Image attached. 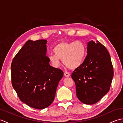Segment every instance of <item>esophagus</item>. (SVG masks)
<instances>
[{"instance_id": "1", "label": "esophagus", "mask_w": 123, "mask_h": 123, "mask_svg": "<svg viewBox=\"0 0 123 123\" xmlns=\"http://www.w3.org/2000/svg\"><path fill=\"white\" fill-rule=\"evenodd\" d=\"M64 75H65V77H69L70 76V74L68 72H65L64 74Z\"/></svg>"}]
</instances>
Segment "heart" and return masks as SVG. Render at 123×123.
<instances>
[{"label":"heart","mask_w":123,"mask_h":123,"mask_svg":"<svg viewBox=\"0 0 123 123\" xmlns=\"http://www.w3.org/2000/svg\"><path fill=\"white\" fill-rule=\"evenodd\" d=\"M54 54L49 55V62L53 67L58 68L61 60L64 64L70 69H74L82 64L86 53V47L82 42H62L53 49Z\"/></svg>","instance_id":"b5f03b06"}]
</instances>
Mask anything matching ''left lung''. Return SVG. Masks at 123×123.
<instances>
[{
    "label": "left lung",
    "mask_w": 123,
    "mask_h": 123,
    "mask_svg": "<svg viewBox=\"0 0 123 123\" xmlns=\"http://www.w3.org/2000/svg\"><path fill=\"white\" fill-rule=\"evenodd\" d=\"M113 76V64L105 46L98 41L89 42L84 61L71 75L78 98L87 105L97 103L110 89Z\"/></svg>",
    "instance_id": "obj_1"
}]
</instances>
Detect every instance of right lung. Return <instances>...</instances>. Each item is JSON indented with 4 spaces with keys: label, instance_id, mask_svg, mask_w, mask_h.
<instances>
[{
    "label": "right lung",
    "instance_id": "1",
    "mask_svg": "<svg viewBox=\"0 0 123 123\" xmlns=\"http://www.w3.org/2000/svg\"><path fill=\"white\" fill-rule=\"evenodd\" d=\"M47 41H27L11 64L12 83L18 97L31 107L42 109L53 103L57 85L63 76L51 67L46 54Z\"/></svg>",
    "mask_w": 123,
    "mask_h": 123
}]
</instances>
